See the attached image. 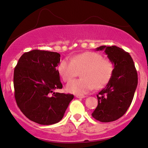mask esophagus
I'll list each match as a JSON object with an SVG mask.
<instances>
[{
  "label": "esophagus",
  "mask_w": 148,
  "mask_h": 148,
  "mask_svg": "<svg viewBox=\"0 0 148 148\" xmlns=\"http://www.w3.org/2000/svg\"><path fill=\"white\" fill-rule=\"evenodd\" d=\"M76 98H78V99H83V98L85 97V96H83V95H76L75 96Z\"/></svg>",
  "instance_id": "1"
}]
</instances>
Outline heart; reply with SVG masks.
Segmentation results:
<instances>
[{"label":"heart","instance_id":"heart-1","mask_svg":"<svg viewBox=\"0 0 148 148\" xmlns=\"http://www.w3.org/2000/svg\"><path fill=\"white\" fill-rule=\"evenodd\" d=\"M58 72L65 82H70L82 71L81 78L73 80L66 86L68 92L83 95L92 89L103 88L109 82L114 70L111 60L103 58L101 54L87 51L72 58H65L58 67Z\"/></svg>","mask_w":148,"mask_h":148}]
</instances>
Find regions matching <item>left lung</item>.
<instances>
[{
    "instance_id": "8db88e82",
    "label": "left lung",
    "mask_w": 148,
    "mask_h": 148,
    "mask_svg": "<svg viewBox=\"0 0 148 148\" xmlns=\"http://www.w3.org/2000/svg\"><path fill=\"white\" fill-rule=\"evenodd\" d=\"M114 64V70L107 86L97 95L98 105L92 116L101 122L114 121L124 115L134 99L137 86V73L130 53L120 47L102 45Z\"/></svg>"
}]
</instances>
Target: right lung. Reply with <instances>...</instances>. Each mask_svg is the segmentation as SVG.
Listing matches in <instances>:
<instances>
[{
	"instance_id": "add662e5",
	"label": "right lung",
	"mask_w": 148,
	"mask_h": 148,
	"mask_svg": "<svg viewBox=\"0 0 148 148\" xmlns=\"http://www.w3.org/2000/svg\"><path fill=\"white\" fill-rule=\"evenodd\" d=\"M60 54L34 50L21 56L14 70V98L23 113L41 125H52L63 118L74 95L54 92L62 88L56 67Z\"/></svg>"
}]
</instances>
